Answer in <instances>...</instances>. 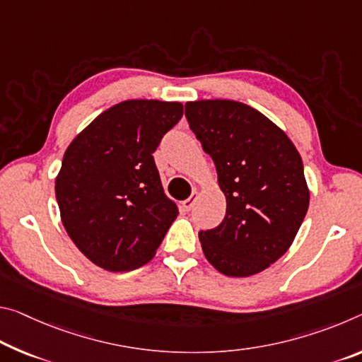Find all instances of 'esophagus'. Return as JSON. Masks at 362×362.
Segmentation results:
<instances>
[{
	"label": "esophagus",
	"instance_id": "34e87169",
	"mask_svg": "<svg viewBox=\"0 0 362 362\" xmlns=\"http://www.w3.org/2000/svg\"><path fill=\"white\" fill-rule=\"evenodd\" d=\"M197 199H198V194L193 193L190 198H187L185 202H182V208L185 209V211H190L193 206H194V203H197Z\"/></svg>",
	"mask_w": 362,
	"mask_h": 362
}]
</instances>
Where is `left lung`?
I'll return each mask as SVG.
<instances>
[{
	"label": "left lung",
	"mask_w": 362,
	"mask_h": 362,
	"mask_svg": "<svg viewBox=\"0 0 362 362\" xmlns=\"http://www.w3.org/2000/svg\"><path fill=\"white\" fill-rule=\"evenodd\" d=\"M185 116L216 164L223 221L198 233L203 253L228 277H250L282 257L309 206L303 160L285 132L232 100L188 101Z\"/></svg>",
	"instance_id": "obj_1"
}]
</instances>
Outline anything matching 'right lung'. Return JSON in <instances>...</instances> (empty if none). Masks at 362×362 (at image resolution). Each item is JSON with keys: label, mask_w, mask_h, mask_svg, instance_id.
Masks as SVG:
<instances>
[{"label": "right lung", "mask_w": 362, "mask_h": 362, "mask_svg": "<svg viewBox=\"0 0 362 362\" xmlns=\"http://www.w3.org/2000/svg\"><path fill=\"white\" fill-rule=\"evenodd\" d=\"M182 116L179 101L127 100L101 112L67 146L54 187L61 221L101 269L145 266L179 214L153 153Z\"/></svg>", "instance_id": "right-lung-1"}]
</instances>
